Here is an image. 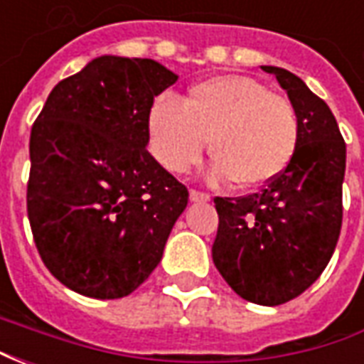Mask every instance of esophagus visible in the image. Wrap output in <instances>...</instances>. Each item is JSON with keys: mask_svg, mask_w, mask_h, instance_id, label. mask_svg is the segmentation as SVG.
<instances>
[{"mask_svg": "<svg viewBox=\"0 0 364 364\" xmlns=\"http://www.w3.org/2000/svg\"><path fill=\"white\" fill-rule=\"evenodd\" d=\"M189 198L193 203H206V200H210V195H208V193H203V191L191 189Z\"/></svg>", "mask_w": 364, "mask_h": 364, "instance_id": "obj_1", "label": "esophagus"}]
</instances>
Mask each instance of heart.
Segmentation results:
<instances>
[{"mask_svg": "<svg viewBox=\"0 0 364 364\" xmlns=\"http://www.w3.org/2000/svg\"><path fill=\"white\" fill-rule=\"evenodd\" d=\"M300 124L289 99L247 75H214L195 83L181 103L169 93L154 99L148 144L171 173L197 166L210 140L214 179L240 189L267 185L294 158Z\"/></svg>", "mask_w": 364, "mask_h": 364, "instance_id": "b5f03b06", "label": "heart"}]
</instances>
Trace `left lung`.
<instances>
[{
  "label": "left lung",
  "mask_w": 364,
  "mask_h": 364,
  "mask_svg": "<svg viewBox=\"0 0 364 364\" xmlns=\"http://www.w3.org/2000/svg\"><path fill=\"white\" fill-rule=\"evenodd\" d=\"M287 91L300 124L294 158L247 197H216L213 261L247 302L300 296L328 267L343 220L345 140L326 101L289 70L261 66Z\"/></svg>",
  "instance_id": "1"
}]
</instances>
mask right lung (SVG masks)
I'll return each instance as SVG.
<instances>
[{
  "label": "right lung",
  "mask_w": 364,
  "mask_h": 364,
  "mask_svg": "<svg viewBox=\"0 0 364 364\" xmlns=\"http://www.w3.org/2000/svg\"><path fill=\"white\" fill-rule=\"evenodd\" d=\"M175 82L156 60L101 56L62 80L33 124V237L46 269L83 296L134 292L187 206V187L146 150L154 97Z\"/></svg>",
  "instance_id": "add662e5"
}]
</instances>
